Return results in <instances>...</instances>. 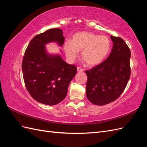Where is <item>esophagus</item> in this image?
I'll return each instance as SVG.
<instances>
[{
	"instance_id": "1",
	"label": "esophagus",
	"mask_w": 147,
	"mask_h": 147,
	"mask_svg": "<svg viewBox=\"0 0 147 147\" xmlns=\"http://www.w3.org/2000/svg\"><path fill=\"white\" fill-rule=\"evenodd\" d=\"M77 69V71H78V72H83V71L84 70V69H82V67H78Z\"/></svg>"
}]
</instances>
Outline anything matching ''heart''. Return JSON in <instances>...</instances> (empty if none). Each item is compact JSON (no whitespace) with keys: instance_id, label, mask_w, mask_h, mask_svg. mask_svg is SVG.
I'll return each mask as SVG.
<instances>
[{"instance_id":"obj_1","label":"heart","mask_w":147,"mask_h":147,"mask_svg":"<svg viewBox=\"0 0 147 147\" xmlns=\"http://www.w3.org/2000/svg\"><path fill=\"white\" fill-rule=\"evenodd\" d=\"M111 48L110 39L104 35L90 32H79L75 34L71 42L64 43V50L67 59L73 63L82 51V56L89 66L100 64L107 56Z\"/></svg>"}]
</instances>
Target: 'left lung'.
<instances>
[{
  "label": "left lung",
  "mask_w": 147,
  "mask_h": 147,
  "mask_svg": "<svg viewBox=\"0 0 147 147\" xmlns=\"http://www.w3.org/2000/svg\"><path fill=\"white\" fill-rule=\"evenodd\" d=\"M113 48L100 64L86 70V97L92 104L104 105L118 99L131 75V51L124 40L111 35Z\"/></svg>",
  "instance_id": "8db88e82"
}]
</instances>
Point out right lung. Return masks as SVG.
<instances>
[{
  "instance_id": "obj_1",
  "label": "right lung",
  "mask_w": 147,
  "mask_h": 147,
  "mask_svg": "<svg viewBox=\"0 0 147 147\" xmlns=\"http://www.w3.org/2000/svg\"><path fill=\"white\" fill-rule=\"evenodd\" d=\"M63 30H47L31 40L22 63L23 78L30 95L40 103L54 105L65 99L69 83L77 74V67L62 59L59 55H50L45 45L64 42Z\"/></svg>"
}]
</instances>
